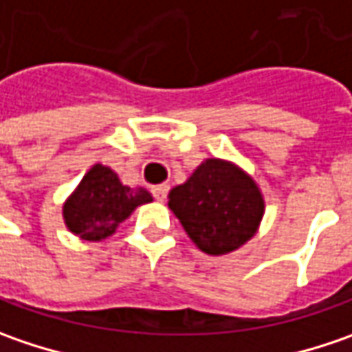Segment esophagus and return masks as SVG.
Wrapping results in <instances>:
<instances>
[{
    "mask_svg": "<svg viewBox=\"0 0 352 352\" xmlns=\"http://www.w3.org/2000/svg\"><path fill=\"white\" fill-rule=\"evenodd\" d=\"M151 192L157 201H165L167 192H169V185H155V187H151Z\"/></svg>",
    "mask_w": 352,
    "mask_h": 352,
    "instance_id": "obj_1",
    "label": "esophagus"
}]
</instances>
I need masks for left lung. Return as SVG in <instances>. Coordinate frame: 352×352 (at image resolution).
I'll use <instances>...</instances> for the list:
<instances>
[{
	"label": "left lung",
	"instance_id": "1",
	"mask_svg": "<svg viewBox=\"0 0 352 352\" xmlns=\"http://www.w3.org/2000/svg\"><path fill=\"white\" fill-rule=\"evenodd\" d=\"M169 208L203 252L221 256L256 234L264 217V197L240 167L212 157L171 189Z\"/></svg>",
	"mask_w": 352,
	"mask_h": 352
}]
</instances>
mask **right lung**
<instances>
[{"mask_svg":"<svg viewBox=\"0 0 352 352\" xmlns=\"http://www.w3.org/2000/svg\"><path fill=\"white\" fill-rule=\"evenodd\" d=\"M151 203V195L144 189L122 185L114 171L96 163L67 199L63 217L70 232L82 240H104L112 236L135 206Z\"/></svg>","mask_w":352,"mask_h":352,"instance_id":"1","label":"right lung"}]
</instances>
